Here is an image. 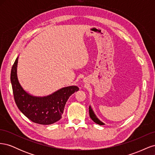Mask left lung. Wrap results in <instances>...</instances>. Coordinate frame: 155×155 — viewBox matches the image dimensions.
<instances>
[{
  "mask_svg": "<svg viewBox=\"0 0 155 155\" xmlns=\"http://www.w3.org/2000/svg\"><path fill=\"white\" fill-rule=\"evenodd\" d=\"M89 115H90L91 118L93 120L94 122H95L96 124H97L98 125H105L104 123H103L102 121H101L99 119L97 118V116H96L94 112V110H92L91 105L89 106Z\"/></svg>",
  "mask_w": 155,
  "mask_h": 155,
  "instance_id": "8db88e82",
  "label": "left lung"
}]
</instances>
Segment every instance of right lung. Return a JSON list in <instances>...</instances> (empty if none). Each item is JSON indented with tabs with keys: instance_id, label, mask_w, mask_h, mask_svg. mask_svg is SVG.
<instances>
[{
	"instance_id": "1",
	"label": "right lung",
	"mask_w": 155,
	"mask_h": 155,
	"mask_svg": "<svg viewBox=\"0 0 155 155\" xmlns=\"http://www.w3.org/2000/svg\"><path fill=\"white\" fill-rule=\"evenodd\" d=\"M18 58L14 63L10 80L15 104L22 113L33 122L50 125L62 117L64 106L69 97L78 91L77 86L60 88L46 96H35L28 93L22 87L17 78Z\"/></svg>"
}]
</instances>
